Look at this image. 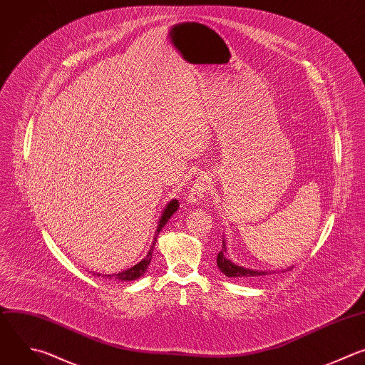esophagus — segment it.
Returning a JSON list of instances; mask_svg holds the SVG:
<instances>
[{"mask_svg":"<svg viewBox=\"0 0 365 365\" xmlns=\"http://www.w3.org/2000/svg\"><path fill=\"white\" fill-rule=\"evenodd\" d=\"M211 180L207 177V175H201L197 178V181L194 182L192 188L188 192V197H187V201L190 204H200V201L208 194L210 191V182Z\"/></svg>","mask_w":365,"mask_h":365,"instance_id":"1","label":"esophagus"}]
</instances>
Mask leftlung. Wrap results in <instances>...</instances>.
Listing matches in <instances>:
<instances>
[{
  "label": "left lung",
  "instance_id": "1",
  "mask_svg": "<svg viewBox=\"0 0 365 365\" xmlns=\"http://www.w3.org/2000/svg\"><path fill=\"white\" fill-rule=\"evenodd\" d=\"M226 253H227V247H226V242L223 240V247L217 255V266H218V269L223 272V274H226L227 277L246 279V277H257V276H263V274L270 273V272H266V270H253V269H246L243 266H239V264L233 263L230 259H227ZM286 270H290V267H287ZM282 272H284V270H282Z\"/></svg>",
  "mask_w": 365,
  "mask_h": 365
}]
</instances>
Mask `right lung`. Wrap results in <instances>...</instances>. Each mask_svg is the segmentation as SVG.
<instances>
[{
	"label": "right lung",
	"instance_id": "add662e5",
	"mask_svg": "<svg viewBox=\"0 0 365 365\" xmlns=\"http://www.w3.org/2000/svg\"><path fill=\"white\" fill-rule=\"evenodd\" d=\"M180 207V202L178 200H171L167 207L163 210V214L160 217V222H158V226H157V232H155V236H154V242L151 245V249L148 252V255L145 256L139 263H136L135 266H132L130 269L128 270H123V272H119V273H115V274H108L109 279H115V280H119V282H125V280H135L140 276L145 274V272H147L150 263H151V257H153V252H154V246H155V242H157V237L160 235V232L163 230V227L168 223L170 218L173 217V214L178 210ZM98 276H101L98 273Z\"/></svg>",
	"mask_w": 365,
	"mask_h": 365
}]
</instances>
